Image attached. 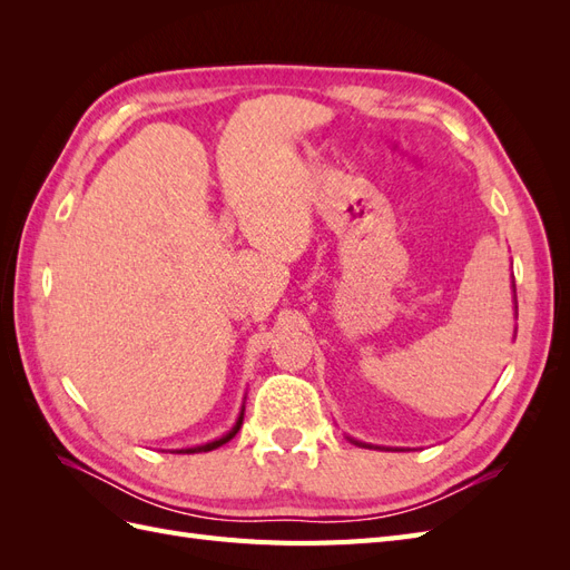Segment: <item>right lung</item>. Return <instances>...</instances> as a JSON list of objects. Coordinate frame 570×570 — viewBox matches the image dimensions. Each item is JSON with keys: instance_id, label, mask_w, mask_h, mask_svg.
Instances as JSON below:
<instances>
[{"instance_id": "add662e5", "label": "right lung", "mask_w": 570, "mask_h": 570, "mask_svg": "<svg viewBox=\"0 0 570 570\" xmlns=\"http://www.w3.org/2000/svg\"><path fill=\"white\" fill-rule=\"evenodd\" d=\"M239 425H243V413H239V419H237L235 428L230 430L228 435H223L220 440H214V442H209V444H202V446H189V450H183L180 454H199V452H212V450H216V446H220V444H226L228 440H233V438H235V433H237V430H239Z\"/></svg>"}]
</instances>
